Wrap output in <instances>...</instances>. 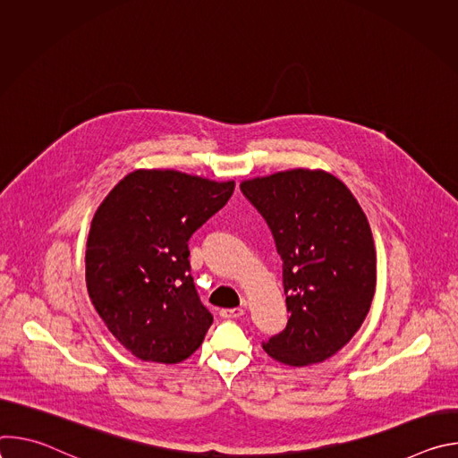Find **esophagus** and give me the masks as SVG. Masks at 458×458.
Returning <instances> with one entry per match:
<instances>
[{
    "label": "esophagus",
    "instance_id": "1",
    "mask_svg": "<svg viewBox=\"0 0 458 458\" xmlns=\"http://www.w3.org/2000/svg\"><path fill=\"white\" fill-rule=\"evenodd\" d=\"M241 315H244V308H225V310H221V317H225V318H237Z\"/></svg>",
    "mask_w": 458,
    "mask_h": 458
}]
</instances>
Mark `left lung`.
<instances>
[{"label": "left lung", "instance_id": "obj_1", "mask_svg": "<svg viewBox=\"0 0 458 458\" xmlns=\"http://www.w3.org/2000/svg\"><path fill=\"white\" fill-rule=\"evenodd\" d=\"M283 259L290 318L263 350L286 366L334 357L362 326L375 293L377 253L355 195L334 174L292 168L241 182Z\"/></svg>", "mask_w": 458, "mask_h": 458}]
</instances>
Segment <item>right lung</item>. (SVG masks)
Wrapping results in <instances>:
<instances>
[{"label":"right lung","instance_id":"add662e5","mask_svg":"<svg viewBox=\"0 0 458 458\" xmlns=\"http://www.w3.org/2000/svg\"><path fill=\"white\" fill-rule=\"evenodd\" d=\"M233 188L235 181L138 168L98 207L85 253L89 297L138 359L177 364L203 344L214 317L195 292L188 239Z\"/></svg>","mask_w":458,"mask_h":458}]
</instances>
